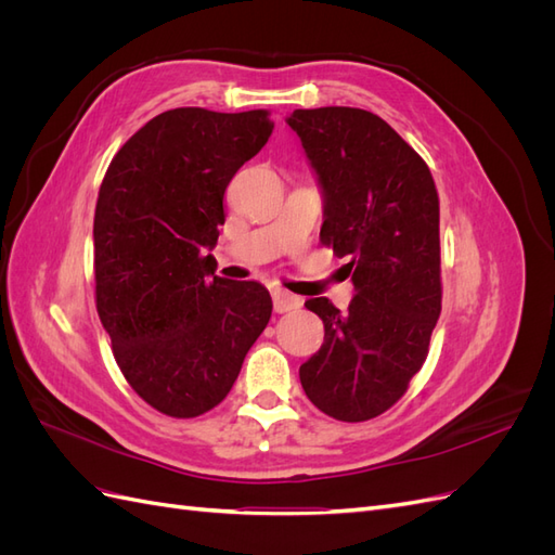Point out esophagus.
Instances as JSON below:
<instances>
[{
    "instance_id": "obj_1",
    "label": "esophagus",
    "mask_w": 555,
    "mask_h": 555,
    "mask_svg": "<svg viewBox=\"0 0 555 555\" xmlns=\"http://www.w3.org/2000/svg\"><path fill=\"white\" fill-rule=\"evenodd\" d=\"M273 308H275V312H292V310H298L300 308V304H304V300H300L298 296H294V294H289L287 289H280V287H275L273 292Z\"/></svg>"
}]
</instances>
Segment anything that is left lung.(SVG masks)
I'll use <instances>...</instances> for the list:
<instances>
[{
  "mask_svg": "<svg viewBox=\"0 0 555 555\" xmlns=\"http://www.w3.org/2000/svg\"><path fill=\"white\" fill-rule=\"evenodd\" d=\"M287 122L324 190L319 241L349 259L354 284L347 312L324 296L306 300L322 317L324 345L300 365V384L324 414L367 422L405 396L442 310L438 188L371 111L298 108Z\"/></svg>",
  "mask_w": 555,
  "mask_h": 555,
  "instance_id": "1",
  "label": "left lung"
}]
</instances>
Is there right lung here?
Instances as JSON below:
<instances>
[{"instance_id": "add662e5", "label": "right lung", "mask_w": 555, "mask_h": 555, "mask_svg": "<svg viewBox=\"0 0 555 555\" xmlns=\"http://www.w3.org/2000/svg\"><path fill=\"white\" fill-rule=\"evenodd\" d=\"M273 131L271 111H164L117 150L94 208V300L125 379L194 418L227 398L273 300L210 271L224 192Z\"/></svg>"}]
</instances>
